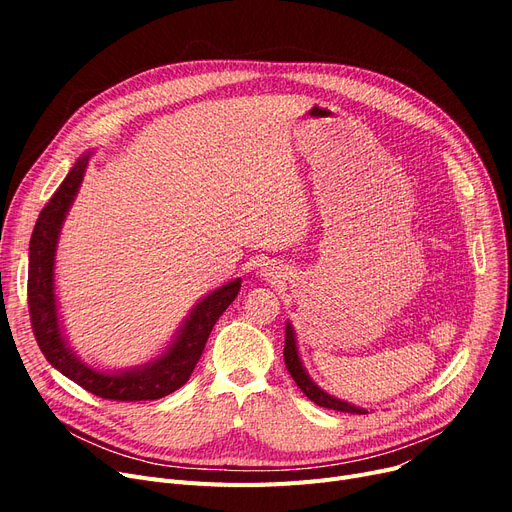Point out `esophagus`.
Here are the masks:
<instances>
[{
  "mask_svg": "<svg viewBox=\"0 0 512 512\" xmlns=\"http://www.w3.org/2000/svg\"><path fill=\"white\" fill-rule=\"evenodd\" d=\"M265 276H270V278H274V272H267Z\"/></svg>",
  "mask_w": 512,
  "mask_h": 512,
  "instance_id": "obj_1",
  "label": "esophagus"
}]
</instances>
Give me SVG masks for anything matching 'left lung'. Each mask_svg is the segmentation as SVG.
I'll return each mask as SVG.
<instances>
[{"label":"left lung","instance_id":"obj_1","mask_svg":"<svg viewBox=\"0 0 512 512\" xmlns=\"http://www.w3.org/2000/svg\"><path fill=\"white\" fill-rule=\"evenodd\" d=\"M284 363L288 373L292 375V380L297 382V386L303 390V394L313 400L315 405L324 407V409H332V411H340V413H357V415H365L367 411L361 407L351 405V402L340 400L332 394H328L326 390H321L311 378L309 373L303 367V361L299 357V348H297V338H294V328L288 321L286 324V338H284Z\"/></svg>","mask_w":512,"mask_h":512}]
</instances>
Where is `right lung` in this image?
Segmentation results:
<instances>
[{"label":"right lung","instance_id":"right-lung-1","mask_svg":"<svg viewBox=\"0 0 512 512\" xmlns=\"http://www.w3.org/2000/svg\"><path fill=\"white\" fill-rule=\"evenodd\" d=\"M91 153H83L41 209L29 245V313L37 344L45 359L68 380L107 400H157L184 386L201 359L215 321L228 309L240 290V278L215 288L193 307L178 334L159 357L118 371H99L80 361L68 346L56 299V251L66 215L85 178Z\"/></svg>","mask_w":512,"mask_h":512}]
</instances>
